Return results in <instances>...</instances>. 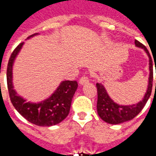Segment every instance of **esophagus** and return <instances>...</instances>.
Segmentation results:
<instances>
[{
  "instance_id": "1",
  "label": "esophagus",
  "mask_w": 156,
  "mask_h": 156,
  "mask_svg": "<svg viewBox=\"0 0 156 156\" xmlns=\"http://www.w3.org/2000/svg\"><path fill=\"white\" fill-rule=\"evenodd\" d=\"M89 82V79H88L87 77H82L80 79H79V84L80 85H83L85 83H88Z\"/></svg>"
}]
</instances>
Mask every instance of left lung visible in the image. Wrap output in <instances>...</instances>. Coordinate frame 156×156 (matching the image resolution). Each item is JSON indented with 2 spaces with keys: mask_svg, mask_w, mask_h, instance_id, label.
Instances as JSON below:
<instances>
[{
  "mask_svg": "<svg viewBox=\"0 0 156 156\" xmlns=\"http://www.w3.org/2000/svg\"><path fill=\"white\" fill-rule=\"evenodd\" d=\"M135 47L142 48L149 58V78H148V86L146 92L142 100L138 102L137 104L129 105H119L115 102L110 96L108 95L106 88L101 83H97L96 87L98 89V102H97V111L99 117L103 120L111 124H122L126 121L133 119L142 110L144 106L148 101L152 91V82H153V65L151 55L149 53L147 48L140 41L135 40ZM156 88V83H155Z\"/></svg>",
  "mask_w": 156,
  "mask_h": 156,
  "instance_id": "8db88e82",
  "label": "left lung"
}]
</instances>
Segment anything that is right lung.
Segmentation results:
<instances>
[{
	"instance_id": "obj_1",
	"label": "right lung",
	"mask_w": 156,
	"mask_h": 156,
	"mask_svg": "<svg viewBox=\"0 0 156 156\" xmlns=\"http://www.w3.org/2000/svg\"><path fill=\"white\" fill-rule=\"evenodd\" d=\"M37 35L38 33L33 34L27 40ZM23 45L24 42L19 44L13 51L7 65V87L12 105L20 115L32 124L43 127L59 124L69 114L73 97L78 88V83L69 80L62 81L51 96L44 100L37 103L27 101L17 94L13 84V65Z\"/></svg>"
}]
</instances>
